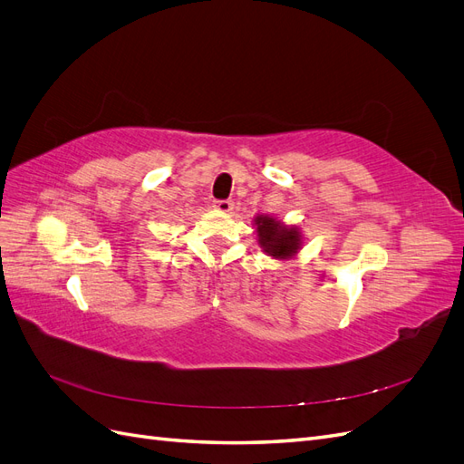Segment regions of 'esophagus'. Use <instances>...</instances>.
Wrapping results in <instances>:
<instances>
[{"mask_svg":"<svg viewBox=\"0 0 464 464\" xmlns=\"http://www.w3.org/2000/svg\"><path fill=\"white\" fill-rule=\"evenodd\" d=\"M215 208L220 210V213H230L234 208V203L230 199H220V201H215Z\"/></svg>","mask_w":464,"mask_h":464,"instance_id":"obj_1","label":"esophagus"}]
</instances>
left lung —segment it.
Returning <instances> with one entry per match:
<instances>
[{
    "instance_id": "obj_1",
    "label": "left lung",
    "mask_w": 464,
    "mask_h": 464,
    "mask_svg": "<svg viewBox=\"0 0 464 464\" xmlns=\"http://www.w3.org/2000/svg\"><path fill=\"white\" fill-rule=\"evenodd\" d=\"M259 246L266 256L275 259H290L298 254L302 246V234L296 227H286L276 218L259 215L256 217Z\"/></svg>"
}]
</instances>
